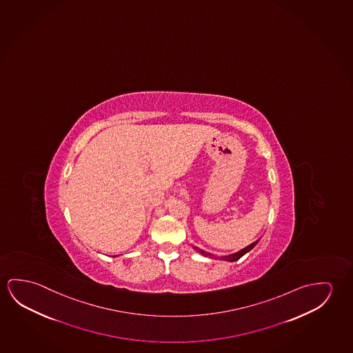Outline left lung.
<instances>
[{"label": "left lung", "instance_id": "left-lung-1", "mask_svg": "<svg viewBox=\"0 0 353 353\" xmlns=\"http://www.w3.org/2000/svg\"><path fill=\"white\" fill-rule=\"evenodd\" d=\"M259 242V239L258 241H255V242H253V243L250 244L248 247H245L244 250H239V252H237V253H234V254L228 255V256H225L223 259H226V261H239V258H242L247 252H250V250H253L255 247V244L258 243ZM199 250V253H201L203 255H208V256H210L212 254H209V253H206V252H204V250Z\"/></svg>", "mask_w": 353, "mask_h": 353}]
</instances>
